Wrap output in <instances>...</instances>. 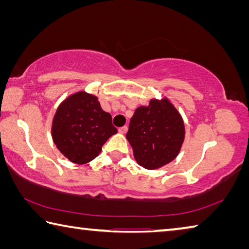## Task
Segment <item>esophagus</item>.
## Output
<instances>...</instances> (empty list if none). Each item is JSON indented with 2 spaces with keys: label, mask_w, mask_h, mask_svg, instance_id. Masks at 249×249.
Segmentation results:
<instances>
[{
  "label": "esophagus",
  "mask_w": 249,
  "mask_h": 249,
  "mask_svg": "<svg viewBox=\"0 0 249 249\" xmlns=\"http://www.w3.org/2000/svg\"><path fill=\"white\" fill-rule=\"evenodd\" d=\"M127 129H128L127 126H123V127H120V128H119V132H120L121 134H125L126 132H127Z\"/></svg>",
  "instance_id": "1"
}]
</instances>
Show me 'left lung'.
Instances as JSON below:
<instances>
[{
	"mask_svg": "<svg viewBox=\"0 0 249 249\" xmlns=\"http://www.w3.org/2000/svg\"><path fill=\"white\" fill-rule=\"evenodd\" d=\"M126 138L137 163L156 170L178 157L185 138L184 122L169 99H151L135 111Z\"/></svg>",
	"mask_w": 249,
	"mask_h": 249,
	"instance_id": "left-lung-1",
	"label": "left lung"
}]
</instances>
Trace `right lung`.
<instances>
[{
  "label": "right lung",
  "mask_w": 249,
  "mask_h": 249,
  "mask_svg": "<svg viewBox=\"0 0 249 249\" xmlns=\"http://www.w3.org/2000/svg\"><path fill=\"white\" fill-rule=\"evenodd\" d=\"M117 129L110 113L101 109L93 94L79 91L66 98L52 122V138L63 156L76 164L88 163Z\"/></svg>",
  "instance_id": "1"
}]
</instances>
